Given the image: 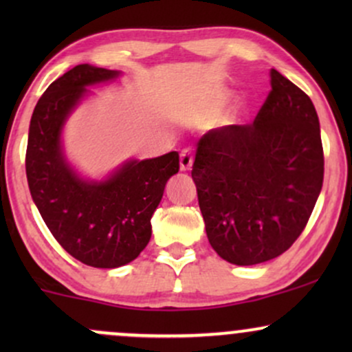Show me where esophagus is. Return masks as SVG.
<instances>
[{
  "instance_id": "obj_1",
  "label": "esophagus",
  "mask_w": 352,
  "mask_h": 352,
  "mask_svg": "<svg viewBox=\"0 0 352 352\" xmlns=\"http://www.w3.org/2000/svg\"><path fill=\"white\" fill-rule=\"evenodd\" d=\"M192 164H193V153L190 148H184V151L180 152V170L187 172L192 168Z\"/></svg>"
}]
</instances>
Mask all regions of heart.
Wrapping results in <instances>:
<instances>
[{
    "mask_svg": "<svg viewBox=\"0 0 352 352\" xmlns=\"http://www.w3.org/2000/svg\"><path fill=\"white\" fill-rule=\"evenodd\" d=\"M225 99H227V94L225 92H215V94L212 96V98L208 99L207 106H205V111H204V117H213L218 114V111H220V107L223 106Z\"/></svg>",
    "mask_w": 352,
    "mask_h": 352,
    "instance_id": "obj_1",
    "label": "heart"
}]
</instances>
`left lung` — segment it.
Returning a JSON list of instances; mask_svg holds the SVG:
<instances>
[{"label":"left lung","instance_id":"8db88e82","mask_svg":"<svg viewBox=\"0 0 352 352\" xmlns=\"http://www.w3.org/2000/svg\"><path fill=\"white\" fill-rule=\"evenodd\" d=\"M270 78L253 124L207 132L192 167L210 245L240 266L273 260L298 240L324 177L316 109L276 69Z\"/></svg>","mask_w":352,"mask_h":352}]
</instances>
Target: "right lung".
<instances>
[{
	"label": "right lung",
	"mask_w": 352,
	"mask_h": 352,
	"mask_svg": "<svg viewBox=\"0 0 352 352\" xmlns=\"http://www.w3.org/2000/svg\"><path fill=\"white\" fill-rule=\"evenodd\" d=\"M117 71L79 64L56 79L36 104L26 148L31 197L52 236L71 256L94 268L131 263L147 246L151 218L167 180L179 172V153L131 160L104 182L79 179L60 148V129L87 86Z\"/></svg>",
	"instance_id": "1"
}]
</instances>
